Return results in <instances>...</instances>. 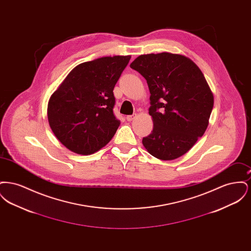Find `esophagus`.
I'll return each mask as SVG.
<instances>
[{"instance_id": "34e87169", "label": "esophagus", "mask_w": 251, "mask_h": 251, "mask_svg": "<svg viewBox=\"0 0 251 251\" xmlns=\"http://www.w3.org/2000/svg\"><path fill=\"white\" fill-rule=\"evenodd\" d=\"M134 118H135V115H131V116H127V117H126V120H128V121H131V120H134Z\"/></svg>"}]
</instances>
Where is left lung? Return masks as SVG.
Wrapping results in <instances>:
<instances>
[{
  "instance_id": "obj_1",
  "label": "left lung",
  "mask_w": 251,
  "mask_h": 251,
  "mask_svg": "<svg viewBox=\"0 0 251 251\" xmlns=\"http://www.w3.org/2000/svg\"><path fill=\"white\" fill-rule=\"evenodd\" d=\"M147 81L151 133L142 143L164 161L185 154L206 131L214 95L200 68L190 58L170 52L139 55L130 65Z\"/></svg>"
}]
</instances>
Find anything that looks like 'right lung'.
<instances>
[{"label": "right lung", "mask_w": 251, "mask_h": 251, "mask_svg": "<svg viewBox=\"0 0 251 251\" xmlns=\"http://www.w3.org/2000/svg\"><path fill=\"white\" fill-rule=\"evenodd\" d=\"M130 59L131 55H116L82 63L50 96V127L72 152L95 153L115 135L120 121L113 113V90Z\"/></svg>", "instance_id": "right-lung-1"}]
</instances>
